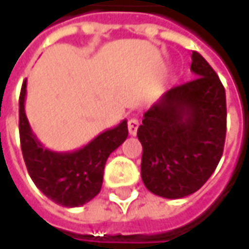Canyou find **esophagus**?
<instances>
[{
	"label": "esophagus",
	"instance_id": "34e87169",
	"mask_svg": "<svg viewBox=\"0 0 249 249\" xmlns=\"http://www.w3.org/2000/svg\"><path fill=\"white\" fill-rule=\"evenodd\" d=\"M138 126H140V121H138V118H131V120L128 121V132H129L131 135H135V134H137Z\"/></svg>",
	"mask_w": 249,
	"mask_h": 249
}]
</instances>
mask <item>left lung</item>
Returning <instances> with one entry per match:
<instances>
[{"instance_id":"left-lung-1","label":"left lung","mask_w":249,"mask_h":249,"mask_svg":"<svg viewBox=\"0 0 249 249\" xmlns=\"http://www.w3.org/2000/svg\"><path fill=\"white\" fill-rule=\"evenodd\" d=\"M190 71L196 77L167 90L144 114L137 131L142 145V181L151 193L166 199L199 190L224 153V85L197 52L192 53Z\"/></svg>"}]
</instances>
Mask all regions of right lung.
Masks as SVG:
<instances>
[{
  "label": "right lung",
  "mask_w": 249,
  "mask_h": 249,
  "mask_svg": "<svg viewBox=\"0 0 249 249\" xmlns=\"http://www.w3.org/2000/svg\"><path fill=\"white\" fill-rule=\"evenodd\" d=\"M25 82L18 101L20 142L25 166L34 184L53 202L77 208L92 200L102 187L105 163L128 137L126 120L104 131L85 147L71 153H56L37 140L25 117Z\"/></svg>",
  "instance_id": "add662e5"
}]
</instances>
